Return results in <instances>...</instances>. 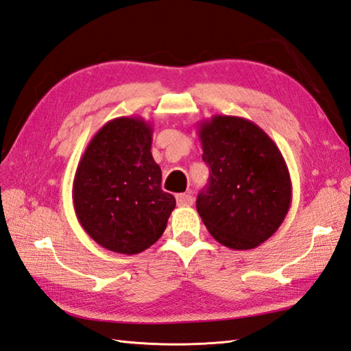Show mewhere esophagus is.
I'll use <instances>...</instances> for the list:
<instances>
[{
  "mask_svg": "<svg viewBox=\"0 0 351 351\" xmlns=\"http://www.w3.org/2000/svg\"><path fill=\"white\" fill-rule=\"evenodd\" d=\"M176 202L180 206H190L193 204V196L190 193H181L176 196Z\"/></svg>",
  "mask_w": 351,
  "mask_h": 351,
  "instance_id": "obj_1",
  "label": "esophagus"
}]
</instances>
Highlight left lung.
Masks as SVG:
<instances>
[{"label":"left lung","mask_w":351,"mask_h":351,"mask_svg":"<svg viewBox=\"0 0 351 351\" xmlns=\"http://www.w3.org/2000/svg\"><path fill=\"white\" fill-rule=\"evenodd\" d=\"M210 184L196 208L214 240L234 250L255 249L285 220L293 185L278 145L256 123L215 114L197 125Z\"/></svg>","instance_id":"obj_1"}]
</instances>
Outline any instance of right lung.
Wrapping results in <instances>:
<instances>
[{"instance_id":"obj_1","label":"right lung","mask_w":351,"mask_h":351,"mask_svg":"<svg viewBox=\"0 0 351 351\" xmlns=\"http://www.w3.org/2000/svg\"><path fill=\"white\" fill-rule=\"evenodd\" d=\"M152 125L138 116L116 117L88 141L73 178L80 225L104 249L136 255L158 241L175 197L161 190Z\"/></svg>"}]
</instances>
